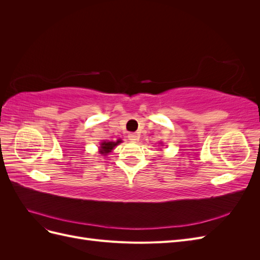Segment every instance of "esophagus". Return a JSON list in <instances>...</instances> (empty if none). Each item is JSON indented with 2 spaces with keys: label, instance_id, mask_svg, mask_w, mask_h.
Masks as SVG:
<instances>
[{
  "label": "esophagus",
  "instance_id": "esophagus-1",
  "mask_svg": "<svg viewBox=\"0 0 260 260\" xmlns=\"http://www.w3.org/2000/svg\"><path fill=\"white\" fill-rule=\"evenodd\" d=\"M128 139L130 141H132V142H137V141L139 140V136L137 135V133H129Z\"/></svg>",
  "mask_w": 260,
  "mask_h": 260
}]
</instances>
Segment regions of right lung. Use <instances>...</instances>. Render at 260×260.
<instances>
[{
	"label": "right lung",
	"instance_id": "add662e5",
	"mask_svg": "<svg viewBox=\"0 0 260 260\" xmlns=\"http://www.w3.org/2000/svg\"><path fill=\"white\" fill-rule=\"evenodd\" d=\"M122 141H121V139H118L116 142H109V141H103V142H102L101 144H100V149H99V153L101 154V155H104V156H106L108 153H111L112 152V149H114V147L116 146V145H118L119 143H121Z\"/></svg>",
	"mask_w": 260,
	"mask_h": 260
}]
</instances>
